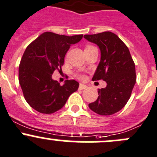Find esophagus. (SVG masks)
Here are the masks:
<instances>
[{
    "mask_svg": "<svg viewBox=\"0 0 157 157\" xmlns=\"http://www.w3.org/2000/svg\"><path fill=\"white\" fill-rule=\"evenodd\" d=\"M86 87H87V86H86V85L83 84V83H80V86H79V90H83L86 89Z\"/></svg>",
    "mask_w": 157,
    "mask_h": 157,
    "instance_id": "esophagus-1",
    "label": "esophagus"
}]
</instances>
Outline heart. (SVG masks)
I'll return each mask as SVG.
<instances>
[{
	"instance_id": "obj_1",
	"label": "heart",
	"mask_w": 157,
	"mask_h": 157,
	"mask_svg": "<svg viewBox=\"0 0 157 157\" xmlns=\"http://www.w3.org/2000/svg\"><path fill=\"white\" fill-rule=\"evenodd\" d=\"M80 77H81V78H82V77H82V76H80Z\"/></svg>"
}]
</instances>
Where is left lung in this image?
<instances>
[{
	"label": "left lung",
	"instance_id": "left-lung-1",
	"mask_svg": "<svg viewBox=\"0 0 157 157\" xmlns=\"http://www.w3.org/2000/svg\"><path fill=\"white\" fill-rule=\"evenodd\" d=\"M83 37L97 44L100 51V63L92 80L102 79L106 83L89 107L99 115H112L121 110L130 99L136 83L134 62L128 48L112 32L86 34Z\"/></svg>",
	"mask_w": 157,
	"mask_h": 157
}]
</instances>
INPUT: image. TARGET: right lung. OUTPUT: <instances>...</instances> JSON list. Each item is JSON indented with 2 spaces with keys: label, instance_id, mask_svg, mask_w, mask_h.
<instances>
[{
  "label": "right lung",
  "instance_id": "1",
  "mask_svg": "<svg viewBox=\"0 0 157 157\" xmlns=\"http://www.w3.org/2000/svg\"><path fill=\"white\" fill-rule=\"evenodd\" d=\"M82 37L83 34L70 36L45 32L25 50L19 66V83L26 101L36 111L50 114L59 110L77 90V81L67 80L61 86L52 74L55 70L61 71L70 47Z\"/></svg>",
  "mask_w": 157,
  "mask_h": 157
}]
</instances>
